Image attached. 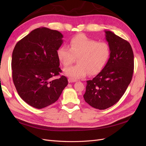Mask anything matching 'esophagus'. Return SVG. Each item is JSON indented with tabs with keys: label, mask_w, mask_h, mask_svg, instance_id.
I'll use <instances>...</instances> for the list:
<instances>
[{
	"label": "esophagus",
	"mask_w": 146,
	"mask_h": 146,
	"mask_svg": "<svg viewBox=\"0 0 146 146\" xmlns=\"http://www.w3.org/2000/svg\"><path fill=\"white\" fill-rule=\"evenodd\" d=\"M68 82H69V83H73V82H76V80H73V79H72V78H69Z\"/></svg>",
	"instance_id": "1"
}]
</instances>
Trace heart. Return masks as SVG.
<instances>
[{
	"instance_id": "1",
	"label": "heart",
	"mask_w": 146,
	"mask_h": 146,
	"mask_svg": "<svg viewBox=\"0 0 146 146\" xmlns=\"http://www.w3.org/2000/svg\"><path fill=\"white\" fill-rule=\"evenodd\" d=\"M56 53L64 66L72 64L77 57V64L64 70L65 75L76 80L85 77L88 73L94 75L99 72L108 60L110 47L107 42H98L80 34L71 38L69 47L61 46Z\"/></svg>"
}]
</instances>
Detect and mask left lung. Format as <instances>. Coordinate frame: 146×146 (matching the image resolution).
Wrapping results in <instances>:
<instances>
[{
  "label": "left lung",
  "mask_w": 146,
  "mask_h": 146,
  "mask_svg": "<svg viewBox=\"0 0 146 146\" xmlns=\"http://www.w3.org/2000/svg\"><path fill=\"white\" fill-rule=\"evenodd\" d=\"M110 55L104 69L86 81L84 99L92 107L105 110L116 104L131 81L134 55L130 43L111 31L105 30Z\"/></svg>",
  "instance_id": "1"
}]
</instances>
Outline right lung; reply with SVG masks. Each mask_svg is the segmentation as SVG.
<instances>
[{"mask_svg": "<svg viewBox=\"0 0 146 146\" xmlns=\"http://www.w3.org/2000/svg\"><path fill=\"white\" fill-rule=\"evenodd\" d=\"M63 35L46 27L32 30L17 42L12 54V77L17 93L26 103L38 109L58 99L68 81L58 76L60 60L57 50Z\"/></svg>", "mask_w": 146, "mask_h": 146, "instance_id": "1", "label": "right lung"}]
</instances>
